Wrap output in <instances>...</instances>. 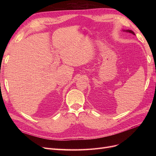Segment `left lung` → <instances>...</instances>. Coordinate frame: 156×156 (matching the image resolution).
<instances>
[{
    "label": "left lung",
    "mask_w": 156,
    "mask_h": 156,
    "mask_svg": "<svg viewBox=\"0 0 156 156\" xmlns=\"http://www.w3.org/2000/svg\"><path fill=\"white\" fill-rule=\"evenodd\" d=\"M125 31H126L127 32H129V33H131V34H133V35H135V33L132 31V30H125Z\"/></svg>",
    "instance_id": "8db88e82"
}]
</instances>
